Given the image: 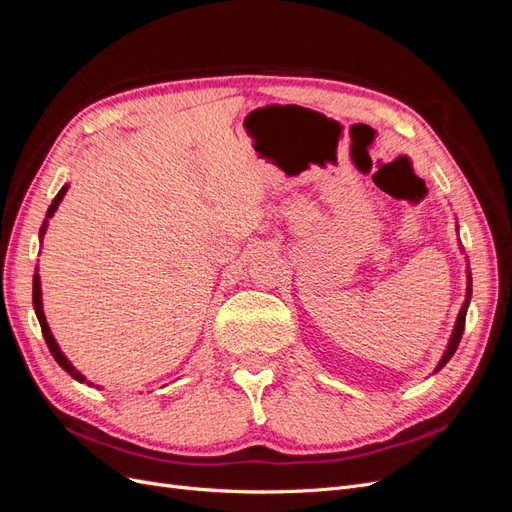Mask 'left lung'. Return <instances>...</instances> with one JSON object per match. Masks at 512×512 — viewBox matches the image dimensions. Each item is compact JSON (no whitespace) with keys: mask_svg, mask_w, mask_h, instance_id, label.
<instances>
[{"mask_svg":"<svg viewBox=\"0 0 512 512\" xmlns=\"http://www.w3.org/2000/svg\"><path fill=\"white\" fill-rule=\"evenodd\" d=\"M468 260V258H466ZM470 299H472V273H470V267H468V288H466V301H463V305H461V312H459V316H457V322H455V329H453V333H451V339H448V346H446V350H444V354H442V359H440V363H438V367H436V371H440L448 361H451V356L455 354V350H457V346H459V342H461V335H463V327H466V314H468V305H470Z\"/></svg>","mask_w":512,"mask_h":512,"instance_id":"8db88e82","label":"left lung"}]
</instances>
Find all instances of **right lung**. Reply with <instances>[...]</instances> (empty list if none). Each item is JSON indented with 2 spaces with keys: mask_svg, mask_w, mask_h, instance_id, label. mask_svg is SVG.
Listing matches in <instances>:
<instances>
[{
  "mask_svg": "<svg viewBox=\"0 0 512 512\" xmlns=\"http://www.w3.org/2000/svg\"><path fill=\"white\" fill-rule=\"evenodd\" d=\"M66 192H68V185H64V188H61L59 192H57V196L53 198V203H51V207H49V211H46V220L42 222V228H40V241L44 239V235H46V226H49V220L53 218L55 215V211H57V207H59V203L61 200H64V196H66ZM34 309H36V316H38V322H40V329H42V335H44V342H46V346H49V350H51V354H53V359L59 363V367L64 369V371H68V374L74 378V380H79V382H87L89 386H94L91 384L79 369H76L70 361H68V356L61 352V348H59V344L55 342V337H53V333H51V329H49V322H46V316H44V309H42V288H40V275H38V269H36V273H34ZM100 389V386H98Z\"/></svg>",
  "mask_w": 512,
  "mask_h": 512,
  "instance_id": "add662e5",
  "label": "right lung"
}]
</instances>
